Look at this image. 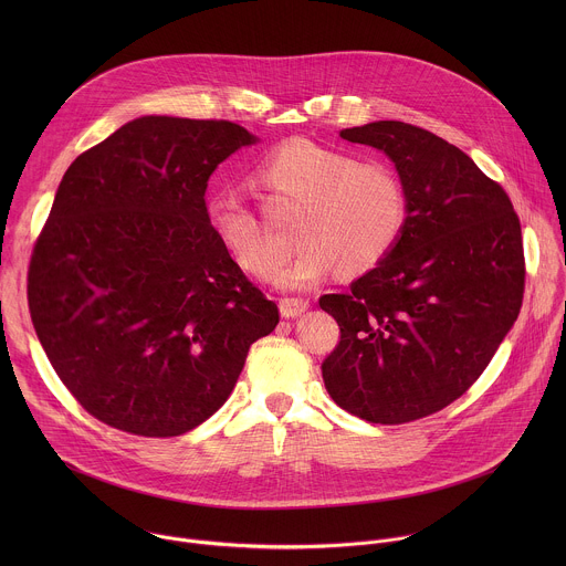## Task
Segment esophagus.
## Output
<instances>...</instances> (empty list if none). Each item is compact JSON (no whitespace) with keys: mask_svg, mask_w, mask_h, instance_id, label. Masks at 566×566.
I'll return each mask as SVG.
<instances>
[{"mask_svg":"<svg viewBox=\"0 0 566 566\" xmlns=\"http://www.w3.org/2000/svg\"><path fill=\"white\" fill-rule=\"evenodd\" d=\"M310 307L307 301L303 298H281V314L285 318H298L301 314H305Z\"/></svg>","mask_w":566,"mask_h":566,"instance_id":"obj_1","label":"esophagus"}]
</instances>
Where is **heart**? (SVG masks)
Listing matches in <instances>:
<instances>
[{"label":"heart","instance_id":"obj_1","mask_svg":"<svg viewBox=\"0 0 566 566\" xmlns=\"http://www.w3.org/2000/svg\"><path fill=\"white\" fill-rule=\"evenodd\" d=\"M259 180L274 200L298 207L292 224L298 248L272 274L279 287H312L337 268L350 276L366 274L403 238L407 191L390 163L359 161L346 150L290 139L261 161ZM207 220L252 274H268L276 265L281 245L238 191L211 193Z\"/></svg>","mask_w":566,"mask_h":566}]
</instances>
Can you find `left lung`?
<instances>
[{
	"instance_id": "1",
	"label": "left lung",
	"mask_w": 566,
	"mask_h": 566,
	"mask_svg": "<svg viewBox=\"0 0 566 566\" xmlns=\"http://www.w3.org/2000/svg\"><path fill=\"white\" fill-rule=\"evenodd\" d=\"M339 137L395 161L407 224L381 265L348 292L321 296L339 326L324 357V388L357 418L403 424L460 399L518 318L521 222L496 180L424 128L390 119Z\"/></svg>"
}]
</instances>
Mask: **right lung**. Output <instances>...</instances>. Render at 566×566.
<instances>
[{
    "instance_id": "right-lung-1",
    "label": "right lung",
    "mask_w": 566,
    "mask_h": 566,
    "mask_svg": "<svg viewBox=\"0 0 566 566\" xmlns=\"http://www.w3.org/2000/svg\"><path fill=\"white\" fill-rule=\"evenodd\" d=\"M250 144L227 119L148 115L65 171L32 248L28 307L56 375L99 422L191 431L279 324L207 220L211 174Z\"/></svg>"
}]
</instances>
